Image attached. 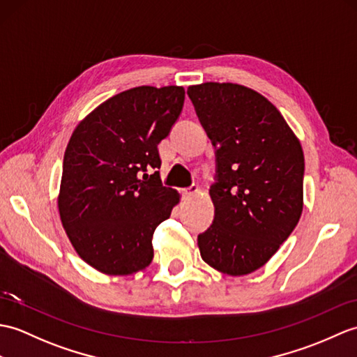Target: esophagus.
Wrapping results in <instances>:
<instances>
[{"instance_id":"obj_1","label":"esophagus","mask_w":357,"mask_h":357,"mask_svg":"<svg viewBox=\"0 0 357 357\" xmlns=\"http://www.w3.org/2000/svg\"><path fill=\"white\" fill-rule=\"evenodd\" d=\"M197 192H199V185H197V184H193L192 187L184 188V196H185V197H190V196L196 195Z\"/></svg>"}]
</instances>
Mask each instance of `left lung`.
I'll list each match as a JSON object with an SVG mask.
<instances>
[{"mask_svg":"<svg viewBox=\"0 0 357 357\" xmlns=\"http://www.w3.org/2000/svg\"><path fill=\"white\" fill-rule=\"evenodd\" d=\"M216 147L214 220L197 236L202 260L227 275H248L269 261L303 213L300 139L266 97L237 84L187 89Z\"/></svg>","mask_w":357,"mask_h":357,"instance_id":"8db88e82","label":"left lung"}]
</instances>
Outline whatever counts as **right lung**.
I'll return each mask as SVG.
<instances>
[{
	"mask_svg": "<svg viewBox=\"0 0 357 357\" xmlns=\"http://www.w3.org/2000/svg\"><path fill=\"white\" fill-rule=\"evenodd\" d=\"M184 98L176 85L130 88L98 105L73 132L57 208L73 248L98 272L130 275L152 263L155 229L181 199L155 172L158 144Z\"/></svg>",
	"mask_w": 357,
	"mask_h": 357,
	"instance_id": "obj_1",
	"label": "right lung"
}]
</instances>
